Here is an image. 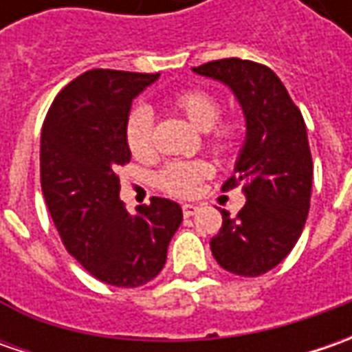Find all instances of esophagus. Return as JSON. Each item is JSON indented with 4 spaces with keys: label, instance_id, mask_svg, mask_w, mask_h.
<instances>
[{
    "label": "esophagus",
    "instance_id": "obj_1",
    "mask_svg": "<svg viewBox=\"0 0 352 352\" xmlns=\"http://www.w3.org/2000/svg\"><path fill=\"white\" fill-rule=\"evenodd\" d=\"M196 211H197V206H194V204H184V206H182L184 217H192V215H194Z\"/></svg>",
    "mask_w": 352,
    "mask_h": 352
}]
</instances>
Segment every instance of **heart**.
<instances>
[{
	"mask_svg": "<svg viewBox=\"0 0 352 352\" xmlns=\"http://www.w3.org/2000/svg\"><path fill=\"white\" fill-rule=\"evenodd\" d=\"M172 105L194 127L208 131V141L217 153H233L243 141L245 127L239 119H219L221 102L206 89H184L172 98ZM125 141L129 151L139 160H148L156 155L155 119L148 107H135L125 123ZM211 166L206 160H178L170 162L158 174V186L166 194L176 197H190L197 186L208 178Z\"/></svg>",
	"mask_w": 352,
	"mask_h": 352,
	"instance_id": "obj_1",
	"label": "heart"
}]
</instances>
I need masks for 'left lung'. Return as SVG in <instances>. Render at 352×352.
Listing matches in <instances>:
<instances>
[{
	"label": "left lung",
	"mask_w": 352,
	"mask_h": 352,
	"mask_svg": "<svg viewBox=\"0 0 352 352\" xmlns=\"http://www.w3.org/2000/svg\"><path fill=\"white\" fill-rule=\"evenodd\" d=\"M194 72L229 86L241 103L247 137L225 190L243 186L245 206L210 241L221 268L261 276L282 263L302 235L314 180V162L302 111L268 66L241 58L201 64Z\"/></svg>",
	"instance_id": "1"
}]
</instances>
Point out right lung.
Returning a JSON list of instances; mask_svg holds the SVG:
<instances>
[{
  "label": "right lung",
  "instance_id": "1",
  "mask_svg": "<svg viewBox=\"0 0 352 352\" xmlns=\"http://www.w3.org/2000/svg\"><path fill=\"white\" fill-rule=\"evenodd\" d=\"M158 76L84 72L54 98L41 133V188L62 243L91 276L117 288L158 276L182 223L172 199L153 197L137 213L119 199L131 103Z\"/></svg>",
  "mask_w": 352,
  "mask_h": 352
}]
</instances>
